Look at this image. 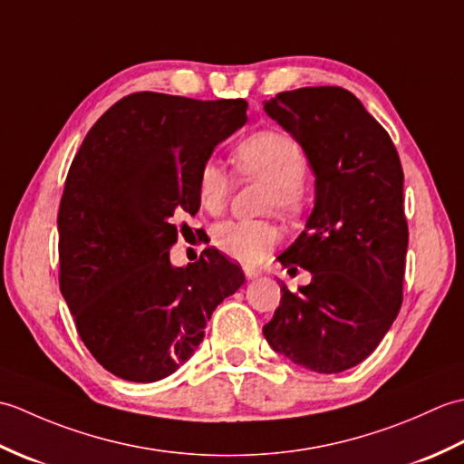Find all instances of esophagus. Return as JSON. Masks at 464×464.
<instances>
[{"label":"esophagus","mask_w":464,"mask_h":464,"mask_svg":"<svg viewBox=\"0 0 464 464\" xmlns=\"http://www.w3.org/2000/svg\"><path fill=\"white\" fill-rule=\"evenodd\" d=\"M243 271H245V277H247V279H257V277H261V271L255 269V267H245Z\"/></svg>","instance_id":"obj_1"}]
</instances>
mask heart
Masks as SVG:
<instances>
[{"label":"heart","mask_w":464,"mask_h":464,"mask_svg":"<svg viewBox=\"0 0 464 464\" xmlns=\"http://www.w3.org/2000/svg\"><path fill=\"white\" fill-rule=\"evenodd\" d=\"M233 161L243 175L269 183L267 205L287 217L303 211V181L309 171L307 155L291 135L275 130L253 133L235 147ZM231 193V177L217 160H207L197 173V203L207 213H219ZM281 233L269 221H223L213 229V245L227 257L241 263H259Z\"/></svg>","instance_id":"1"}]
</instances>
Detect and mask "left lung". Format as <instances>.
I'll list each match as a JSON object with an SVG mask.
<instances>
[{
  "mask_svg": "<svg viewBox=\"0 0 464 464\" xmlns=\"http://www.w3.org/2000/svg\"><path fill=\"white\" fill-rule=\"evenodd\" d=\"M265 111L303 147L314 173L304 231L279 255L313 279L263 327L271 347L314 372H341L379 347L402 304L409 227L402 167L389 133L343 87H301Z\"/></svg>",
  "mask_w": 464,
  "mask_h": 464,
  "instance_id": "left-lung-1",
  "label": "left lung"
}]
</instances>
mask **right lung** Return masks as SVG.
Returning a JSON list of instances; mask_svg holds the SVG:
<instances>
[{"mask_svg":"<svg viewBox=\"0 0 464 464\" xmlns=\"http://www.w3.org/2000/svg\"><path fill=\"white\" fill-rule=\"evenodd\" d=\"M247 102L153 92L111 105L85 135L59 203V287L83 344L133 382L169 377L207 321L245 283L217 249L173 267L175 217L199 209L195 181Z\"/></svg>","mask_w":464,"mask_h":464,"instance_id":"obj_1","label":"right lung"}]
</instances>
